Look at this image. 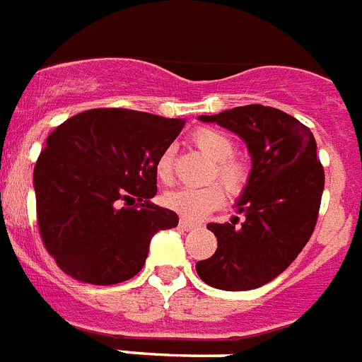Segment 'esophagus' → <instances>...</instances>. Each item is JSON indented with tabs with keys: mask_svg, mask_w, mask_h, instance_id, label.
<instances>
[{
	"mask_svg": "<svg viewBox=\"0 0 362 362\" xmlns=\"http://www.w3.org/2000/svg\"><path fill=\"white\" fill-rule=\"evenodd\" d=\"M178 226H180V229H184V231H189V229H193V227H197V223H195V221L186 220V218H182Z\"/></svg>",
	"mask_w": 362,
	"mask_h": 362,
	"instance_id": "34e87169",
	"label": "esophagus"
}]
</instances>
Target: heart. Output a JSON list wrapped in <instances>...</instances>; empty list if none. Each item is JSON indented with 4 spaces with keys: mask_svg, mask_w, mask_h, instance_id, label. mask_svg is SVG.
I'll list each match as a JSON object with an SVG mask.
<instances>
[{
    "mask_svg": "<svg viewBox=\"0 0 362 362\" xmlns=\"http://www.w3.org/2000/svg\"><path fill=\"white\" fill-rule=\"evenodd\" d=\"M195 146L214 161V169L210 173V180L218 178L227 192L237 195L247 182V167L240 159L233 158L235 142L223 131L212 127H199L193 133ZM156 175L161 182L169 184L175 176V148H165L156 161ZM223 189L218 184H209L201 187H180L165 193V204L175 210L186 220H203L212 210L220 209L223 204Z\"/></svg>",
    "mask_w": 362,
    "mask_h": 362,
    "instance_id": "obj_1",
    "label": "heart"
}]
</instances>
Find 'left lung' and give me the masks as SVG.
<instances>
[{"mask_svg": "<svg viewBox=\"0 0 362 362\" xmlns=\"http://www.w3.org/2000/svg\"><path fill=\"white\" fill-rule=\"evenodd\" d=\"M199 120L240 136L252 169L235 204L244 221L238 226V216H233L227 223H209L218 250L195 270L216 289H255L280 276L314 233L325 186L315 139L297 118L263 105L235 107Z\"/></svg>", "mask_w": 362, "mask_h": 362, "instance_id": "1", "label": "left lung"}]
</instances>
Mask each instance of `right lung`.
Here are the masks:
<instances>
[{
  "label": "right lung",
  "mask_w": 362,
  "mask_h": 362,
  "mask_svg": "<svg viewBox=\"0 0 362 362\" xmlns=\"http://www.w3.org/2000/svg\"><path fill=\"white\" fill-rule=\"evenodd\" d=\"M184 124L139 110L93 109L48 135L33 170L37 223L65 274L92 286L129 280L144 267L153 235L178 226L176 212L152 197L156 161Z\"/></svg>",
  "instance_id": "1"
}]
</instances>
